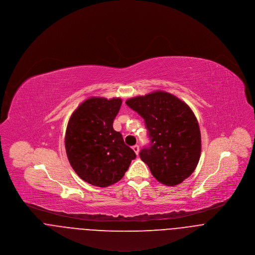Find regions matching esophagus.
<instances>
[{"label":"esophagus","mask_w":255,"mask_h":255,"mask_svg":"<svg viewBox=\"0 0 255 255\" xmlns=\"http://www.w3.org/2000/svg\"><path fill=\"white\" fill-rule=\"evenodd\" d=\"M132 149H133V151L135 152V153L138 155L139 154V152H140V147L138 146V145H135V146H133L132 147Z\"/></svg>","instance_id":"34e87169"}]
</instances>
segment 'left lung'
<instances>
[{
    "instance_id": "left-lung-1",
    "label": "left lung",
    "mask_w": 255,
    "mask_h": 255,
    "mask_svg": "<svg viewBox=\"0 0 255 255\" xmlns=\"http://www.w3.org/2000/svg\"><path fill=\"white\" fill-rule=\"evenodd\" d=\"M126 104L145 120L151 144L140 157L153 177L168 186L189 177L201 153V133L191 108L161 91L130 99Z\"/></svg>"
}]
</instances>
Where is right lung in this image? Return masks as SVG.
Segmentation results:
<instances>
[{
    "label": "right lung",
    "instance_id": "1",
    "mask_svg": "<svg viewBox=\"0 0 255 255\" xmlns=\"http://www.w3.org/2000/svg\"><path fill=\"white\" fill-rule=\"evenodd\" d=\"M121 99L91 98L72 114L65 136L70 164L86 182L107 187L119 181L128 169L134 151L113 129Z\"/></svg>",
    "mask_w": 255,
    "mask_h": 255
}]
</instances>
